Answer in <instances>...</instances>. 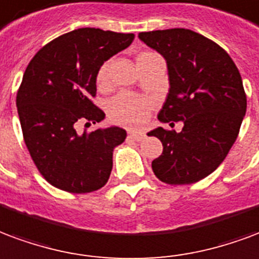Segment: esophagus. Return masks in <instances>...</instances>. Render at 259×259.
Returning a JSON list of instances; mask_svg holds the SVG:
<instances>
[{"mask_svg":"<svg viewBox=\"0 0 259 259\" xmlns=\"http://www.w3.org/2000/svg\"><path fill=\"white\" fill-rule=\"evenodd\" d=\"M129 137L136 140V141H141L145 137V135L143 132H139V130H129Z\"/></svg>","mask_w":259,"mask_h":259,"instance_id":"34e87169","label":"esophagus"}]
</instances>
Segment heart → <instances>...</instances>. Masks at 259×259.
I'll use <instances>...</instances> for the list:
<instances>
[{
	"label": "heart",
	"mask_w": 259,
	"mask_h": 259,
	"mask_svg": "<svg viewBox=\"0 0 259 259\" xmlns=\"http://www.w3.org/2000/svg\"><path fill=\"white\" fill-rule=\"evenodd\" d=\"M158 57V55H155L152 52H141L136 60H137V66L140 68ZM108 70H110V63H104L100 67V70L97 72L99 85L103 86L107 83ZM149 108H151V103L144 97L122 93V95L116 96L110 103V116L116 123L123 124V126H133V124H139L144 120Z\"/></svg>",
	"instance_id": "obj_1"
}]
</instances>
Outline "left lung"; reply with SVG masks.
I'll return each instance as SVG.
<instances>
[{
	"label": "left lung",
	"mask_w": 259,
	"mask_h": 259,
	"mask_svg": "<svg viewBox=\"0 0 259 259\" xmlns=\"http://www.w3.org/2000/svg\"><path fill=\"white\" fill-rule=\"evenodd\" d=\"M139 38L167 63L170 89L158 119L184 123L180 133L149 132L163 144L152 170L170 185L196 183L222 163L237 139L247 108L240 72L220 45L192 30H156Z\"/></svg>",
	"instance_id": "8db88e82"
}]
</instances>
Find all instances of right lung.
Wrapping results in <instances>:
<instances>
[{"label":"right lung","mask_w":259,"mask_h":259,"mask_svg":"<svg viewBox=\"0 0 259 259\" xmlns=\"http://www.w3.org/2000/svg\"><path fill=\"white\" fill-rule=\"evenodd\" d=\"M135 34L78 28L39 49L23 75L16 107L23 137L34 163L48 183L72 193L104 187L112 152L126 139L118 126L76 132L101 122L105 114L92 103L100 67L129 47Z\"/></svg>","instance_id":"1"}]
</instances>
